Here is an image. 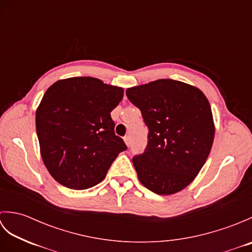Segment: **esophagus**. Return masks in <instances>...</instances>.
<instances>
[{
  "mask_svg": "<svg viewBox=\"0 0 252 252\" xmlns=\"http://www.w3.org/2000/svg\"><path fill=\"white\" fill-rule=\"evenodd\" d=\"M123 141H125L126 146L130 145V137H129V136H125V137H123Z\"/></svg>",
  "mask_w": 252,
  "mask_h": 252,
  "instance_id": "obj_1",
  "label": "esophagus"
}]
</instances>
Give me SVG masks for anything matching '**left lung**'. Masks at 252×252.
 Instances as JSON below:
<instances>
[{
	"label": "left lung",
	"mask_w": 252,
	"mask_h": 252,
	"mask_svg": "<svg viewBox=\"0 0 252 252\" xmlns=\"http://www.w3.org/2000/svg\"><path fill=\"white\" fill-rule=\"evenodd\" d=\"M142 112L148 144L133 164L141 183L158 195H172L189 186L205 164L215 140V122L199 89L159 79L126 91Z\"/></svg>",
	"instance_id": "left-lung-1"
}]
</instances>
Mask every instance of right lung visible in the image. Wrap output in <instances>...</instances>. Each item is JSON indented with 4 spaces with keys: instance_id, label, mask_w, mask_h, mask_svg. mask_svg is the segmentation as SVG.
<instances>
[{
    "instance_id": "1",
    "label": "right lung",
    "mask_w": 252,
    "mask_h": 252,
    "mask_svg": "<svg viewBox=\"0 0 252 252\" xmlns=\"http://www.w3.org/2000/svg\"><path fill=\"white\" fill-rule=\"evenodd\" d=\"M122 88L92 77L58 80L35 112L41 157L50 174L71 189H87L105 179L126 146L110 117Z\"/></svg>"
}]
</instances>
